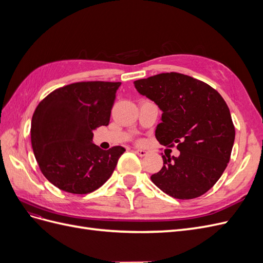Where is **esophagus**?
<instances>
[{
	"mask_svg": "<svg viewBox=\"0 0 263 263\" xmlns=\"http://www.w3.org/2000/svg\"><path fill=\"white\" fill-rule=\"evenodd\" d=\"M135 153H136L139 157H145V156H147V151L146 150H144V149H136L135 150Z\"/></svg>",
	"mask_w": 263,
	"mask_h": 263,
	"instance_id": "1",
	"label": "esophagus"
}]
</instances>
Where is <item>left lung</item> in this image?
Wrapping results in <instances>:
<instances>
[{
    "mask_svg": "<svg viewBox=\"0 0 263 263\" xmlns=\"http://www.w3.org/2000/svg\"><path fill=\"white\" fill-rule=\"evenodd\" d=\"M136 90L161 109L156 138L177 145L179 157L162 156V169L150 177L168 195L191 200L221 177L235 141L229 108L212 86L182 73H160L134 82Z\"/></svg>",
    "mask_w": 263,
    "mask_h": 263,
    "instance_id": "8db88e82",
    "label": "left lung"
}]
</instances>
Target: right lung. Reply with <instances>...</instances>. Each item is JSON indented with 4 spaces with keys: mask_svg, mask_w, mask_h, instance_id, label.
I'll return each instance as SVG.
<instances>
[{
    "mask_svg": "<svg viewBox=\"0 0 263 263\" xmlns=\"http://www.w3.org/2000/svg\"><path fill=\"white\" fill-rule=\"evenodd\" d=\"M121 82H78L54 90L31 118V147L41 171L54 186L87 194L112 176L125 148L103 150L93 130L109 123Z\"/></svg>",
    "mask_w": 263,
    "mask_h": 263,
    "instance_id": "1",
    "label": "right lung"
}]
</instances>
